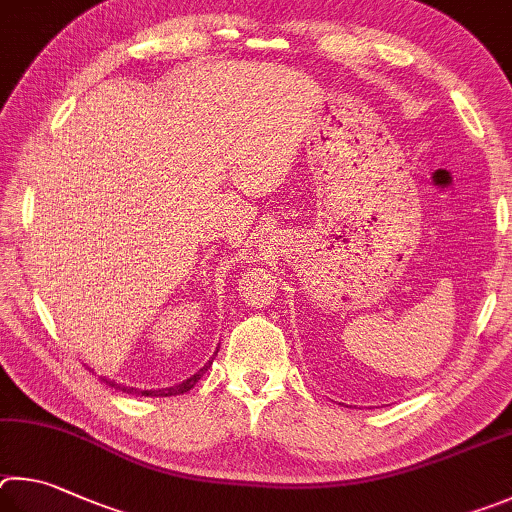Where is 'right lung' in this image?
<instances>
[{"instance_id": "obj_1", "label": "right lung", "mask_w": 512, "mask_h": 512, "mask_svg": "<svg viewBox=\"0 0 512 512\" xmlns=\"http://www.w3.org/2000/svg\"><path fill=\"white\" fill-rule=\"evenodd\" d=\"M213 362V360H211ZM211 362L204 366V369H200L197 371L195 375H191V378H188L186 382H182V384H177V387H168V389H159V391H143V389H137V387H123V384H116V382H112V380H105L107 384H110V387H114V389H119V391H123V393H134V396H155V398H166V396H182V393H186V391H191L195 384H197V380L202 378V375L206 373V369H209L211 366Z\"/></svg>"}]
</instances>
